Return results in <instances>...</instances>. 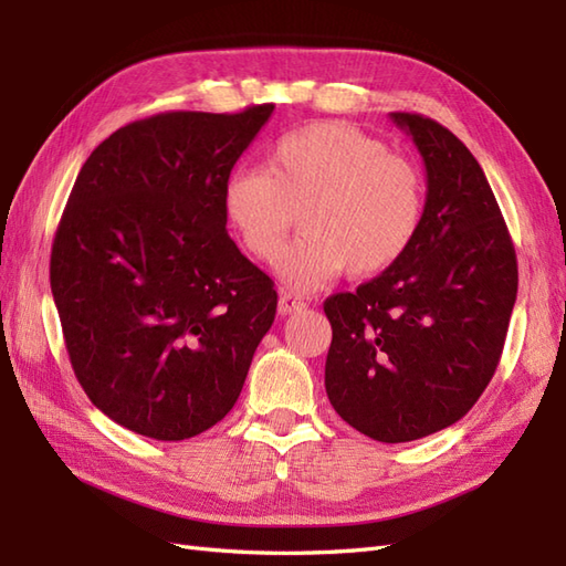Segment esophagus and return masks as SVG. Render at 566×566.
Returning a JSON list of instances; mask_svg holds the SVG:
<instances>
[{"mask_svg": "<svg viewBox=\"0 0 566 566\" xmlns=\"http://www.w3.org/2000/svg\"><path fill=\"white\" fill-rule=\"evenodd\" d=\"M304 308H306V302L302 296H296L294 292H286V290L280 292V304H276V311H280L282 316L296 314V311H304Z\"/></svg>", "mask_w": 566, "mask_h": 566, "instance_id": "obj_1", "label": "esophagus"}]
</instances>
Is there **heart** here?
I'll list each match as a JSON object with an SVG mask.
<instances>
[{
    "mask_svg": "<svg viewBox=\"0 0 566 566\" xmlns=\"http://www.w3.org/2000/svg\"><path fill=\"white\" fill-rule=\"evenodd\" d=\"M223 216L260 262L282 255L302 213L304 235L280 260L294 290H318L347 270L375 276L394 268L420 233L426 182L418 167L375 136L318 122L274 143L264 167H238L223 182Z\"/></svg>",
    "mask_w": 566,
    "mask_h": 566,
    "instance_id": "1",
    "label": "heart"
}]
</instances>
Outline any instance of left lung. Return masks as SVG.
<instances>
[{
    "instance_id": "1",
    "label": "left lung",
    "mask_w": 566,
    "mask_h": 566,
    "mask_svg": "<svg viewBox=\"0 0 566 566\" xmlns=\"http://www.w3.org/2000/svg\"><path fill=\"white\" fill-rule=\"evenodd\" d=\"M413 138L428 191L411 250L357 292L323 304L335 411L379 442L457 423L499 367L518 294V262L482 165L452 130L394 112Z\"/></svg>"
}]
</instances>
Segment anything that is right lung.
Returning a JSON list of instances; mask_svg holds the SVG:
<instances>
[{
	"label": "right lung",
	"mask_w": 566,
	"mask_h": 566,
	"mask_svg": "<svg viewBox=\"0 0 566 566\" xmlns=\"http://www.w3.org/2000/svg\"><path fill=\"white\" fill-rule=\"evenodd\" d=\"M274 104L167 112L99 143L51 252L72 369L114 423L187 440L231 411L276 314L274 282L226 231L223 182Z\"/></svg>",
	"instance_id": "1"
}]
</instances>
